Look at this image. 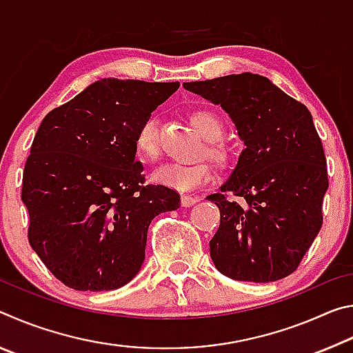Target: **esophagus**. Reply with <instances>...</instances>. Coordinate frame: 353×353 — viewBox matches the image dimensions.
I'll return each mask as SVG.
<instances>
[{"instance_id":"esophagus-1","label":"esophagus","mask_w":353,"mask_h":353,"mask_svg":"<svg viewBox=\"0 0 353 353\" xmlns=\"http://www.w3.org/2000/svg\"><path fill=\"white\" fill-rule=\"evenodd\" d=\"M198 201H201L199 196H191V194H183V196H182V205H183V207L194 205Z\"/></svg>"}]
</instances>
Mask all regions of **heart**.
<instances>
[{"mask_svg": "<svg viewBox=\"0 0 353 353\" xmlns=\"http://www.w3.org/2000/svg\"><path fill=\"white\" fill-rule=\"evenodd\" d=\"M193 124L198 129V132L208 140L205 151L212 155L218 162H225L229 157L227 149L214 143L213 140L219 139L223 135L224 124L219 117L214 115L213 112L198 110L193 113ZM134 146L137 154L146 160H157L160 155V140H159V119L155 115L146 117L137 128L134 137ZM213 172V166L205 159L196 160V162L181 163V162H170L152 172V182L157 185H163L166 188L179 190V191H190L198 188L199 185L210 181Z\"/></svg>", "mask_w": 353, "mask_h": 353, "instance_id": "heart-1", "label": "heart"}]
</instances>
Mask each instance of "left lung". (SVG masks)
<instances>
[{"label":"left lung","mask_w":353,"mask_h":353,"mask_svg":"<svg viewBox=\"0 0 353 353\" xmlns=\"http://www.w3.org/2000/svg\"><path fill=\"white\" fill-rule=\"evenodd\" d=\"M183 87L223 107L246 145L219 193L207 196L221 213L210 240L214 266L243 282L290 276L319 234L328 188L312 113L268 77L252 73Z\"/></svg>","instance_id":"left-lung-1"}]
</instances>
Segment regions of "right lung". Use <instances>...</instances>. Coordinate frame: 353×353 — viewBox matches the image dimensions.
I'll return each instance as SVG.
<instances>
[{"label":"right lung","mask_w":353,"mask_h":353,"mask_svg":"<svg viewBox=\"0 0 353 353\" xmlns=\"http://www.w3.org/2000/svg\"><path fill=\"white\" fill-rule=\"evenodd\" d=\"M179 87L107 77L41 121L21 199L29 244L63 285L110 291L129 283L145 260L151 221L181 205L176 190L145 183L134 146L140 123Z\"/></svg>","instance_id":"obj_1"}]
</instances>
